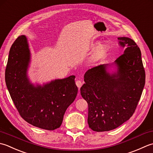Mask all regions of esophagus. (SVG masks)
Listing matches in <instances>:
<instances>
[{
  "instance_id": "obj_1",
  "label": "esophagus",
  "mask_w": 153,
  "mask_h": 153,
  "mask_svg": "<svg viewBox=\"0 0 153 153\" xmlns=\"http://www.w3.org/2000/svg\"><path fill=\"white\" fill-rule=\"evenodd\" d=\"M76 85L78 88H80V87H81V86H82V82H81V80H76Z\"/></svg>"
}]
</instances>
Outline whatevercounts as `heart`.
<instances>
[{
  "mask_svg": "<svg viewBox=\"0 0 153 153\" xmlns=\"http://www.w3.org/2000/svg\"><path fill=\"white\" fill-rule=\"evenodd\" d=\"M98 42L96 43V44H98ZM109 51V45L106 42H104L100 44L95 51L93 53L91 57L90 58V61L91 62H96L100 60L104 56L107 54Z\"/></svg>",
  "mask_w": 153,
  "mask_h": 153,
  "instance_id": "heart-1",
  "label": "heart"
}]
</instances>
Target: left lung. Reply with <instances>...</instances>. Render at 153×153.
<instances>
[{
	"label": "left lung",
	"instance_id": "obj_1",
	"mask_svg": "<svg viewBox=\"0 0 153 153\" xmlns=\"http://www.w3.org/2000/svg\"><path fill=\"white\" fill-rule=\"evenodd\" d=\"M118 39L125 48L123 54L113 63L87 71L80 88V94L88 105L89 127L94 131L113 130L129 120L145 86L141 50L129 37Z\"/></svg>",
	"mask_w": 153,
	"mask_h": 153
}]
</instances>
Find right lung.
<instances>
[{"instance_id": "right-lung-1", "label": "right lung", "mask_w": 153, "mask_h": 153, "mask_svg": "<svg viewBox=\"0 0 153 153\" xmlns=\"http://www.w3.org/2000/svg\"><path fill=\"white\" fill-rule=\"evenodd\" d=\"M30 61L27 37L20 36L9 51L5 71L8 92L21 117L27 123L46 130L57 129L67 108L76 97L75 76L35 85L27 75Z\"/></svg>"}]
</instances>
